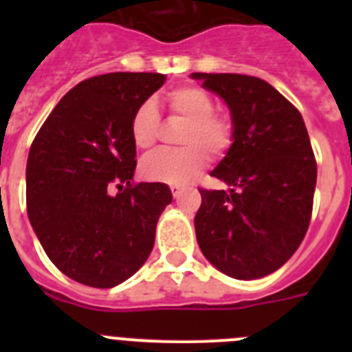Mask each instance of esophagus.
<instances>
[{"mask_svg":"<svg viewBox=\"0 0 352 352\" xmlns=\"http://www.w3.org/2000/svg\"><path fill=\"white\" fill-rule=\"evenodd\" d=\"M170 192H173L174 199H178L183 192V186L182 185H170Z\"/></svg>","mask_w":352,"mask_h":352,"instance_id":"obj_1","label":"esophagus"}]
</instances>
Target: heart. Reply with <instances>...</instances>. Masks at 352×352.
<instances>
[{
  "label": "heart",
  "mask_w": 352,
  "mask_h": 352,
  "mask_svg": "<svg viewBox=\"0 0 352 352\" xmlns=\"http://www.w3.org/2000/svg\"><path fill=\"white\" fill-rule=\"evenodd\" d=\"M167 113L183 121L178 133L179 149L160 151L146 158L141 173L149 182L185 183L206 166L208 155L220 158L234 142V118L227 111L214 109L213 96L199 86H179L166 95ZM160 133V116L153 102L139 105L130 121V135L141 151L153 149Z\"/></svg>",
  "instance_id": "b5f03b06"
}]
</instances>
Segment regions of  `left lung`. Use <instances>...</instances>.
Listing matches in <instances>:
<instances>
[{"instance_id": "8db88e82", "label": "left lung", "mask_w": 352, "mask_h": 352, "mask_svg": "<svg viewBox=\"0 0 352 352\" xmlns=\"http://www.w3.org/2000/svg\"><path fill=\"white\" fill-rule=\"evenodd\" d=\"M234 118V142L211 173L226 190L199 188L195 234L204 257L239 280L276 272L309 229L317 164L305 121L272 84L241 74H192Z\"/></svg>"}]
</instances>
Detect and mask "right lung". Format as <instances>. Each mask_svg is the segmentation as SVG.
<instances>
[{
  "instance_id": "right-lung-1",
  "label": "right lung",
  "mask_w": 352,
  "mask_h": 352,
  "mask_svg": "<svg viewBox=\"0 0 352 352\" xmlns=\"http://www.w3.org/2000/svg\"><path fill=\"white\" fill-rule=\"evenodd\" d=\"M164 74L114 72L79 82L33 139L26 166L28 217L43 250L72 280L114 287L148 259L164 183H135L130 121Z\"/></svg>"
}]
</instances>
